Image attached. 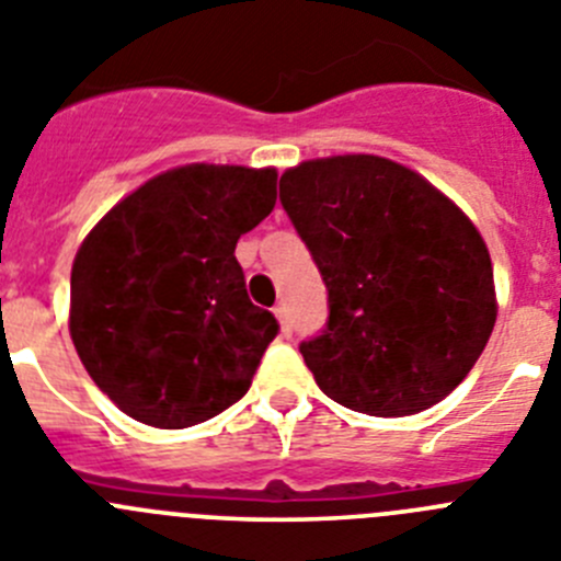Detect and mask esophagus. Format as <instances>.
Wrapping results in <instances>:
<instances>
[{
  "mask_svg": "<svg viewBox=\"0 0 561 561\" xmlns=\"http://www.w3.org/2000/svg\"><path fill=\"white\" fill-rule=\"evenodd\" d=\"M272 311H275L277 323H280V334H284L286 340H289V336H291V320H289V309H286L284 304H277L275 309H272Z\"/></svg>",
  "mask_w": 561,
  "mask_h": 561,
  "instance_id": "34e87169",
  "label": "esophagus"
}]
</instances>
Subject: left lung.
I'll return each mask as SVG.
<instances>
[{
  "instance_id": "obj_1",
  "label": "left lung",
  "mask_w": 561,
  "mask_h": 561,
  "mask_svg": "<svg viewBox=\"0 0 561 561\" xmlns=\"http://www.w3.org/2000/svg\"><path fill=\"white\" fill-rule=\"evenodd\" d=\"M280 205L329 289V320L300 354L329 399L399 419L472 370L497 320L492 257L460 207L374 153L309 160Z\"/></svg>"
}]
</instances>
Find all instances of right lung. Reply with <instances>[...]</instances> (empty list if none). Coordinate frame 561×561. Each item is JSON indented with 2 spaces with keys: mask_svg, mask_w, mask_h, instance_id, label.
Returning <instances> with one entry per match:
<instances>
[{
  "mask_svg": "<svg viewBox=\"0 0 561 561\" xmlns=\"http://www.w3.org/2000/svg\"><path fill=\"white\" fill-rule=\"evenodd\" d=\"M277 173L173 168L114 205L69 277V334L126 415L182 430L250 390L277 320L247 295L238 238L275 207Z\"/></svg>",
  "mask_w": 561,
  "mask_h": 561,
  "instance_id": "right-lung-1",
  "label": "right lung"
}]
</instances>
